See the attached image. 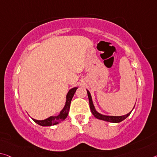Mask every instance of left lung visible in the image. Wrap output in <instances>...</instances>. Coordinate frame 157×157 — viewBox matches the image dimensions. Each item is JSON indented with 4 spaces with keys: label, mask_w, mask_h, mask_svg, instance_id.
<instances>
[{
    "label": "left lung",
    "mask_w": 157,
    "mask_h": 157,
    "mask_svg": "<svg viewBox=\"0 0 157 157\" xmlns=\"http://www.w3.org/2000/svg\"><path fill=\"white\" fill-rule=\"evenodd\" d=\"M87 94H88V98H89V106H90V110L91 111V113L93 114V115L96 118L98 119H101V120L103 121H108V122H112V123H119L122 121L124 120L126 118H127L130 115V114L131 113V111L130 113H128V114H125V115H122V116H108V115H104V114H102L101 113H98L96 110L95 107L94 105L93 101H92V98H91V96L90 92H89L87 89ZM136 105V104H135Z\"/></svg>",
    "instance_id": "obj_1"
}]
</instances>
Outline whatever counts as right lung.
<instances>
[{
  "mask_svg": "<svg viewBox=\"0 0 157 157\" xmlns=\"http://www.w3.org/2000/svg\"><path fill=\"white\" fill-rule=\"evenodd\" d=\"M77 89H78V87H74L70 89L66 95V101L65 106H64L63 110L60 112V113H59L58 115L51 116L46 119H44V120H36V119H33V120L36 123L39 124V125L43 126H49L56 125V124H59V122H61V121H63L64 119L67 117V116H68L72 98H73Z\"/></svg>",
  "mask_w": 157,
  "mask_h": 157,
  "instance_id": "1",
  "label": "right lung"
}]
</instances>
